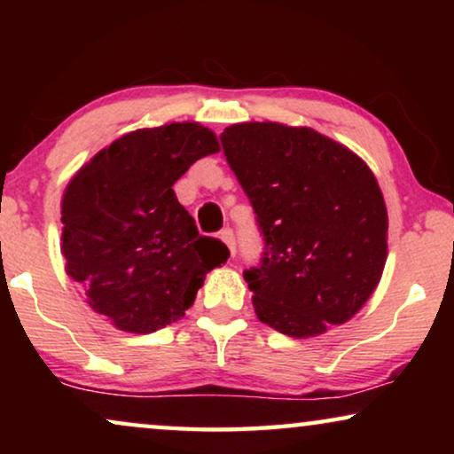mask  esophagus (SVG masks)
<instances>
[{"label": "esophagus", "instance_id": "obj_1", "mask_svg": "<svg viewBox=\"0 0 454 454\" xmlns=\"http://www.w3.org/2000/svg\"><path fill=\"white\" fill-rule=\"evenodd\" d=\"M221 239L227 244L229 254H231V256H235V233H233V229H231V227L223 229V231H221Z\"/></svg>", "mask_w": 454, "mask_h": 454}]
</instances>
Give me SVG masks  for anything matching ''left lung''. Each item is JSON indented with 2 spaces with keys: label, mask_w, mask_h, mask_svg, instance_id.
<instances>
[{
  "label": "left lung",
  "mask_w": 454,
  "mask_h": 454,
  "mask_svg": "<svg viewBox=\"0 0 454 454\" xmlns=\"http://www.w3.org/2000/svg\"><path fill=\"white\" fill-rule=\"evenodd\" d=\"M221 145L262 235V258L244 270L258 318L297 339L353 318L387 262L374 173L309 128L238 123Z\"/></svg>",
  "instance_id": "left-lung-1"
}]
</instances>
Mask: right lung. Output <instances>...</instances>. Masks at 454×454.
I'll use <instances>...</instances> for the list:
<instances>
[{
    "instance_id": "1",
    "label": "right lung",
    "mask_w": 454,
    "mask_h": 454,
    "mask_svg": "<svg viewBox=\"0 0 454 454\" xmlns=\"http://www.w3.org/2000/svg\"><path fill=\"white\" fill-rule=\"evenodd\" d=\"M216 136L200 123L136 129L97 154L61 200L66 270L89 306L128 333H154L182 318L227 246L198 233L173 184Z\"/></svg>"
}]
</instances>
